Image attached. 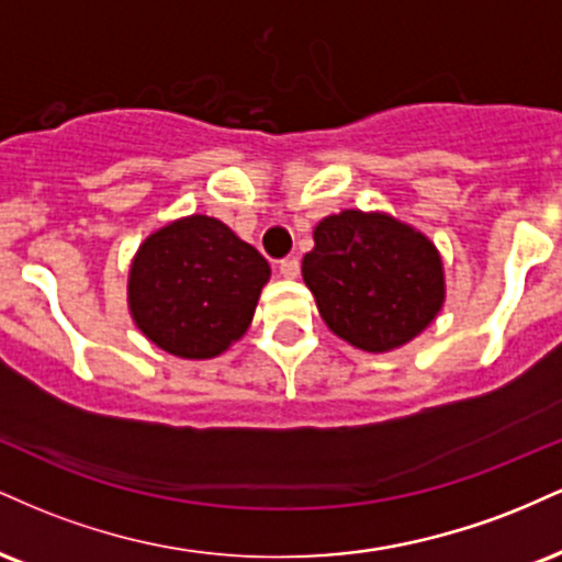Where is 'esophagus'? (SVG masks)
<instances>
[{
  "label": "esophagus",
  "mask_w": 562,
  "mask_h": 562,
  "mask_svg": "<svg viewBox=\"0 0 562 562\" xmlns=\"http://www.w3.org/2000/svg\"><path fill=\"white\" fill-rule=\"evenodd\" d=\"M301 272V261L295 259V256H290V259H282L280 261V274L285 277V280H295Z\"/></svg>",
  "instance_id": "obj_1"
}]
</instances>
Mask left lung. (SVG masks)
<instances>
[{"label": "left lung", "mask_w": 562, "mask_h": 562, "mask_svg": "<svg viewBox=\"0 0 562 562\" xmlns=\"http://www.w3.org/2000/svg\"><path fill=\"white\" fill-rule=\"evenodd\" d=\"M301 272L327 327L364 351L404 346L443 303L434 243L383 214L327 216L314 229Z\"/></svg>", "instance_id": "8db88e82"}]
</instances>
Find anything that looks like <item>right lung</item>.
<instances>
[{"label":"right lung","mask_w":562,"mask_h":562,"mask_svg":"<svg viewBox=\"0 0 562 562\" xmlns=\"http://www.w3.org/2000/svg\"><path fill=\"white\" fill-rule=\"evenodd\" d=\"M269 263L227 224L179 218L142 243L128 306L153 344L182 359H211L248 330Z\"/></svg>","instance_id":"1"}]
</instances>
